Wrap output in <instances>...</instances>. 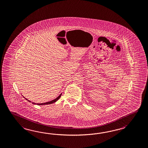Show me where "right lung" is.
<instances>
[{
  "label": "right lung",
  "mask_w": 148,
  "mask_h": 148,
  "mask_svg": "<svg viewBox=\"0 0 148 148\" xmlns=\"http://www.w3.org/2000/svg\"><path fill=\"white\" fill-rule=\"evenodd\" d=\"M61 95H62V94H61L60 95H59L57 98H56L55 99H54V100H52V101H49V102H46V103H34V102H32V104H37V105H46V104H52V103H55V102H56L58 100H59V99L60 98V97L61 96ZM23 97H24V96H23ZM24 99H26V100H27V101H28L29 102H31V101H29V100H27V99H25V97H24Z\"/></svg>",
  "instance_id": "add662e5"
}]
</instances>
